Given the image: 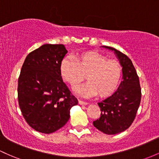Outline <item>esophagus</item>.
<instances>
[{
	"instance_id": "1",
	"label": "esophagus",
	"mask_w": 159,
	"mask_h": 159,
	"mask_svg": "<svg viewBox=\"0 0 159 159\" xmlns=\"http://www.w3.org/2000/svg\"><path fill=\"white\" fill-rule=\"evenodd\" d=\"M78 102H79L80 105H88V102H85V101L81 100V99H78Z\"/></svg>"
}]
</instances>
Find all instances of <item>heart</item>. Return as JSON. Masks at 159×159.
<instances>
[{
  "instance_id": "b5f03b06",
  "label": "heart",
  "mask_w": 159,
  "mask_h": 159,
  "mask_svg": "<svg viewBox=\"0 0 159 159\" xmlns=\"http://www.w3.org/2000/svg\"><path fill=\"white\" fill-rule=\"evenodd\" d=\"M60 74L73 88L82 82L87 75L88 82L77 88V93L85 97L97 93L99 97H106L119 86L122 70L116 60H108L97 52L87 51L77 54L75 59L65 57L60 63Z\"/></svg>"
}]
</instances>
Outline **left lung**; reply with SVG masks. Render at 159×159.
Listing matches in <instances>:
<instances>
[{
  "label": "left lung",
  "mask_w": 159,
  "mask_h": 159,
  "mask_svg": "<svg viewBox=\"0 0 159 159\" xmlns=\"http://www.w3.org/2000/svg\"><path fill=\"white\" fill-rule=\"evenodd\" d=\"M102 47L116 54L122 66L123 81L111 97L98 102L100 117L93 125L102 133L113 135L125 131L133 123L140 104L141 88L139 77L128 56L111 47Z\"/></svg>",
  "instance_id": "obj_1"
}]
</instances>
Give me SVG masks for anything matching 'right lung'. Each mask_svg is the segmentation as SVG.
I'll list each match as a JSON object with an SVG mask.
<instances>
[{"label": "right lung", "mask_w": 159, "mask_h": 159, "mask_svg": "<svg viewBox=\"0 0 159 159\" xmlns=\"http://www.w3.org/2000/svg\"><path fill=\"white\" fill-rule=\"evenodd\" d=\"M67 50L63 44H43L26 57L18 79L19 106L29 126L51 134L63 127L78 104L60 74Z\"/></svg>", "instance_id": "obj_1"}]
</instances>
